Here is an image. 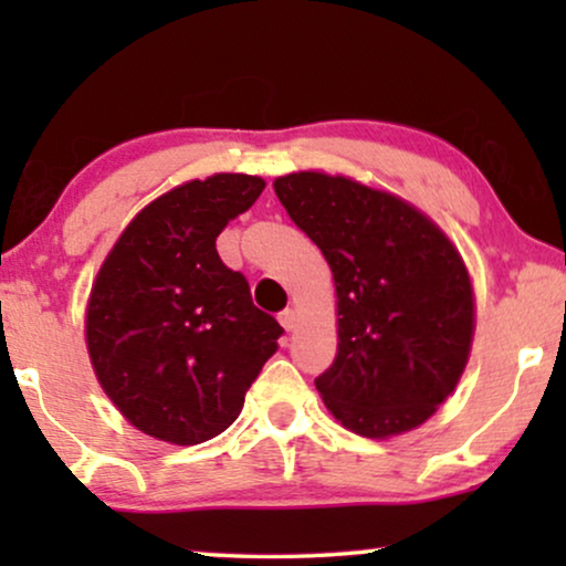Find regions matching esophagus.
Segmentation results:
<instances>
[{"label":"esophagus","mask_w":566,"mask_h":566,"mask_svg":"<svg viewBox=\"0 0 566 566\" xmlns=\"http://www.w3.org/2000/svg\"><path fill=\"white\" fill-rule=\"evenodd\" d=\"M279 323H282L284 331H292V328L297 326V313L292 311V307H287V311L279 313Z\"/></svg>","instance_id":"obj_1"}]
</instances>
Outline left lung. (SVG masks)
I'll return each instance as SVG.
<instances>
[{
	"label": "left lung",
	"mask_w": 566,
	"mask_h": 566,
	"mask_svg": "<svg viewBox=\"0 0 566 566\" xmlns=\"http://www.w3.org/2000/svg\"><path fill=\"white\" fill-rule=\"evenodd\" d=\"M274 191L334 271L338 349L315 378L323 401L361 437L419 427L469 361L473 295L461 255L406 201L349 178L292 172Z\"/></svg>",
	"instance_id": "left-lung-1"
}]
</instances>
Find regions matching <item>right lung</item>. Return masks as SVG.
Wrapping results in <instances>:
<instances>
[{
    "instance_id": "obj_1",
    "label": "right lung",
    "mask_w": 566,
    "mask_h": 566,
    "mask_svg": "<svg viewBox=\"0 0 566 566\" xmlns=\"http://www.w3.org/2000/svg\"><path fill=\"white\" fill-rule=\"evenodd\" d=\"M263 180L220 172L172 188L134 217L87 305L95 375L134 427L176 446L224 432L284 328L259 311L217 235Z\"/></svg>"
}]
</instances>
